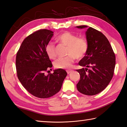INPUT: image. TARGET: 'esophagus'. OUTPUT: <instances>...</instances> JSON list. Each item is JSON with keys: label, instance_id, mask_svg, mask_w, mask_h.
<instances>
[{"label": "esophagus", "instance_id": "obj_1", "mask_svg": "<svg viewBox=\"0 0 127 127\" xmlns=\"http://www.w3.org/2000/svg\"><path fill=\"white\" fill-rule=\"evenodd\" d=\"M66 71H67V74H69V73H71V72H72L73 70L72 69H67Z\"/></svg>", "mask_w": 127, "mask_h": 127}]
</instances>
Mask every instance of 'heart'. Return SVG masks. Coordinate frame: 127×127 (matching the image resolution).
<instances>
[{
  "label": "heart",
  "instance_id": "obj_1",
  "mask_svg": "<svg viewBox=\"0 0 127 127\" xmlns=\"http://www.w3.org/2000/svg\"><path fill=\"white\" fill-rule=\"evenodd\" d=\"M58 42L67 46L66 57L57 59L54 63L56 68L67 69L71 67L75 61L76 58L78 59L83 58L85 55L88 50V43L84 37H78L74 34L64 32L59 35L56 38ZM45 50L47 55L51 59H55L56 57V48L53 43H48Z\"/></svg>",
  "mask_w": 127,
  "mask_h": 127
}]
</instances>
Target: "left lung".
<instances>
[{"instance_id":"1","label":"left lung","mask_w":127,"mask_h":127,"mask_svg":"<svg viewBox=\"0 0 127 127\" xmlns=\"http://www.w3.org/2000/svg\"><path fill=\"white\" fill-rule=\"evenodd\" d=\"M78 29L88 28L86 25L76 27ZM88 50L79 62L83 68L76 70L80 75L77 85L81 94L93 95L105 89L113 77L116 59L108 39L103 33L91 27L85 32Z\"/></svg>"}]
</instances>
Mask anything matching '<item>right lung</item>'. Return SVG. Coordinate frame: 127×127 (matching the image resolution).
<instances>
[{
	"instance_id": "1",
	"label": "right lung",
	"mask_w": 127,
	"mask_h": 127,
	"mask_svg": "<svg viewBox=\"0 0 127 127\" xmlns=\"http://www.w3.org/2000/svg\"><path fill=\"white\" fill-rule=\"evenodd\" d=\"M54 32L41 29L25 38L17 53L16 67L19 80L30 94L40 98L53 96L60 91L67 73L63 69L46 75L52 64L45 48Z\"/></svg>"
}]
</instances>
